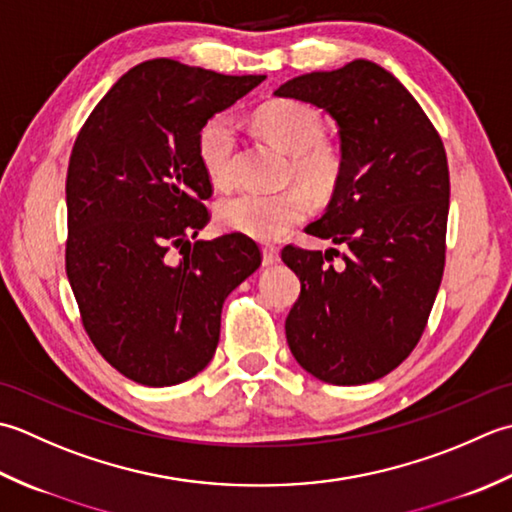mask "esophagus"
<instances>
[{
    "instance_id": "1",
    "label": "esophagus",
    "mask_w": 512,
    "mask_h": 512,
    "mask_svg": "<svg viewBox=\"0 0 512 512\" xmlns=\"http://www.w3.org/2000/svg\"><path fill=\"white\" fill-rule=\"evenodd\" d=\"M278 260H280V252H278V249L271 247V245H265V247H263V265L269 267V265L278 263Z\"/></svg>"
}]
</instances>
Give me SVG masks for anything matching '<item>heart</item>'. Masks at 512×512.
<instances>
[{
    "label": "heart",
    "instance_id": "obj_1",
    "mask_svg": "<svg viewBox=\"0 0 512 512\" xmlns=\"http://www.w3.org/2000/svg\"><path fill=\"white\" fill-rule=\"evenodd\" d=\"M256 125L269 141L291 154L289 174L309 192L322 196L333 190L342 170V159L338 150L322 139V119L314 108L294 99L269 101L258 110ZM236 141L232 114H216L198 132V161L216 187H227L234 181ZM307 214L309 198L298 187L274 194L243 190L225 196L216 207L218 225L223 229L263 243L285 238L305 221Z\"/></svg>",
    "mask_w": 512,
    "mask_h": 512
}]
</instances>
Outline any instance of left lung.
<instances>
[{
  "label": "left lung",
  "mask_w": 512,
  "mask_h": 512,
  "mask_svg": "<svg viewBox=\"0 0 512 512\" xmlns=\"http://www.w3.org/2000/svg\"><path fill=\"white\" fill-rule=\"evenodd\" d=\"M274 95L325 110L342 152L327 212L307 234L347 252L283 249L300 278L285 320L289 349L322 382L367 384L409 358L442 283L451 194L444 143L411 92L367 59L300 75ZM333 255L343 258L340 270Z\"/></svg>",
  "instance_id": "obj_1"
}]
</instances>
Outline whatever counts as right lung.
Here are the masks:
<instances>
[{"mask_svg":"<svg viewBox=\"0 0 512 512\" xmlns=\"http://www.w3.org/2000/svg\"><path fill=\"white\" fill-rule=\"evenodd\" d=\"M263 79L143 61L97 103L72 148V294L97 351L145 387H172L210 364L225 298L260 267L245 234L190 241L210 221L212 196L198 132Z\"/></svg>","mask_w":512,"mask_h":512,"instance_id":"right-lung-1","label":"right lung"}]
</instances>
